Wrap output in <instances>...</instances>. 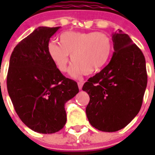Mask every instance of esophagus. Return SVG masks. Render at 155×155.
Listing matches in <instances>:
<instances>
[{"instance_id":"34e87169","label":"esophagus","mask_w":155,"mask_h":155,"mask_svg":"<svg viewBox=\"0 0 155 155\" xmlns=\"http://www.w3.org/2000/svg\"><path fill=\"white\" fill-rule=\"evenodd\" d=\"M78 85L79 89L81 90L82 89V87H83V82H81V81L78 82Z\"/></svg>"}]
</instances>
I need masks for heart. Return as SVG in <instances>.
Wrapping results in <instances>:
<instances>
[{
    "mask_svg": "<svg viewBox=\"0 0 155 155\" xmlns=\"http://www.w3.org/2000/svg\"><path fill=\"white\" fill-rule=\"evenodd\" d=\"M113 50L110 38L96 31H65L60 35V44L50 42L47 53L56 68L66 72L69 55L73 63L70 69L72 77L91 74L107 64Z\"/></svg>",
    "mask_w": 155,
    "mask_h": 155,
    "instance_id": "heart-1",
    "label": "heart"
}]
</instances>
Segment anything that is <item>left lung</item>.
Listing matches in <instances>:
<instances>
[{"mask_svg": "<svg viewBox=\"0 0 155 155\" xmlns=\"http://www.w3.org/2000/svg\"><path fill=\"white\" fill-rule=\"evenodd\" d=\"M112 39L110 62L82 87L90 97L87 120L104 132L120 130L132 121L141 108L147 83L146 61L139 47L122 30Z\"/></svg>", "mask_w": 155, "mask_h": 155, "instance_id": "left-lung-1", "label": "left lung"}]
</instances>
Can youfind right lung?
I'll list each match as a JSON object with an SVG mask.
<instances>
[{
  "instance_id": "obj_1",
  "label": "right lung",
  "mask_w": 155,
  "mask_h": 155,
  "mask_svg": "<svg viewBox=\"0 0 155 155\" xmlns=\"http://www.w3.org/2000/svg\"><path fill=\"white\" fill-rule=\"evenodd\" d=\"M59 28H37L15 47L9 62L7 87L14 108L28 128L40 134L64 127V105L79 91L77 82L65 78L47 53Z\"/></svg>"
}]
</instances>
